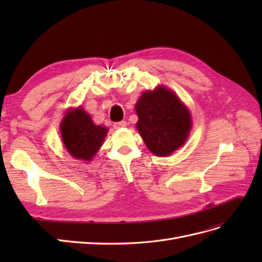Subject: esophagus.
<instances>
[{
  "label": "esophagus",
  "instance_id": "1",
  "mask_svg": "<svg viewBox=\"0 0 262 262\" xmlns=\"http://www.w3.org/2000/svg\"><path fill=\"white\" fill-rule=\"evenodd\" d=\"M126 126V122L125 121H119V122H115L114 123V128L115 129H121Z\"/></svg>",
  "mask_w": 262,
  "mask_h": 262
}]
</instances>
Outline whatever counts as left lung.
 Wrapping results in <instances>:
<instances>
[{
	"mask_svg": "<svg viewBox=\"0 0 262 262\" xmlns=\"http://www.w3.org/2000/svg\"><path fill=\"white\" fill-rule=\"evenodd\" d=\"M137 129L146 147L156 156H168L184 145L191 130L189 109L164 86L146 91L136 104Z\"/></svg>",
	"mask_w": 262,
	"mask_h": 262,
	"instance_id": "left-lung-1",
	"label": "left lung"
}]
</instances>
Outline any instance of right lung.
Wrapping results in <instances>:
<instances>
[{
  "label": "right lung",
  "mask_w": 262,
  "mask_h": 262,
  "mask_svg": "<svg viewBox=\"0 0 262 262\" xmlns=\"http://www.w3.org/2000/svg\"><path fill=\"white\" fill-rule=\"evenodd\" d=\"M63 143L70 155L90 162L104 143L108 129L95 124L82 107L69 110L60 125Z\"/></svg>",
  "instance_id": "1"
}]
</instances>
